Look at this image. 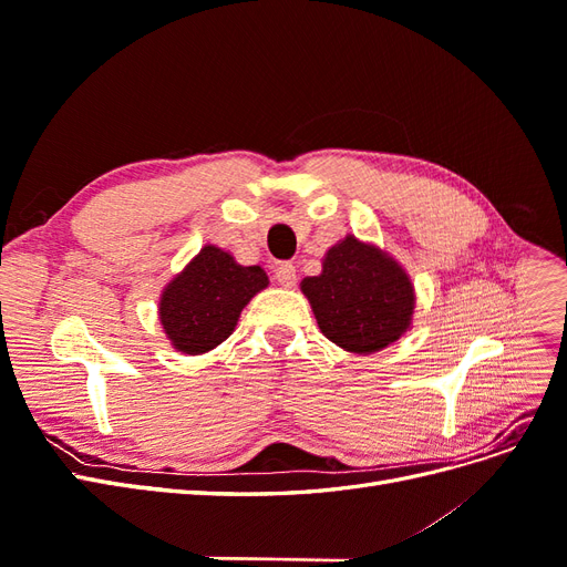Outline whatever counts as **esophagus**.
Masks as SVG:
<instances>
[{
  "instance_id": "1",
  "label": "esophagus",
  "mask_w": 567,
  "mask_h": 567,
  "mask_svg": "<svg viewBox=\"0 0 567 567\" xmlns=\"http://www.w3.org/2000/svg\"><path fill=\"white\" fill-rule=\"evenodd\" d=\"M274 277H277V281L286 288L296 286V267L293 262H279L277 269H274Z\"/></svg>"
}]
</instances>
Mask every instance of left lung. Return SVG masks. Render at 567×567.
Segmentation results:
<instances>
[{
	"mask_svg": "<svg viewBox=\"0 0 567 567\" xmlns=\"http://www.w3.org/2000/svg\"><path fill=\"white\" fill-rule=\"evenodd\" d=\"M300 288L321 333L357 354L379 352L398 340L414 312V286L404 269L354 236L326 252L319 277H307Z\"/></svg>",
	"mask_w": 567,
	"mask_h": 567,
	"instance_id": "1",
	"label": "left lung"
}]
</instances>
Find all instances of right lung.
<instances>
[{"mask_svg": "<svg viewBox=\"0 0 567 567\" xmlns=\"http://www.w3.org/2000/svg\"><path fill=\"white\" fill-rule=\"evenodd\" d=\"M267 284L260 267L236 265L229 252L205 246L163 290V329L179 352H208L231 336L244 307Z\"/></svg>", "mask_w": 567, "mask_h": 567, "instance_id": "1", "label": "right lung"}]
</instances>
